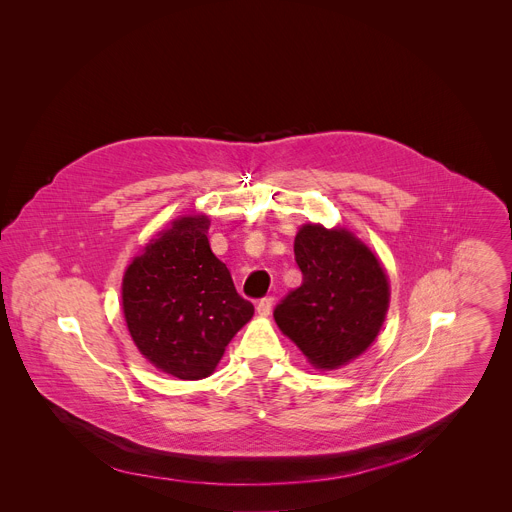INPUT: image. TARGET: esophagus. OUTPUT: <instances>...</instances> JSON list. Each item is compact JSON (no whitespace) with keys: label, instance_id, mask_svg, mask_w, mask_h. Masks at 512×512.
Here are the masks:
<instances>
[{"label":"esophagus","instance_id":"esophagus-1","mask_svg":"<svg viewBox=\"0 0 512 512\" xmlns=\"http://www.w3.org/2000/svg\"><path fill=\"white\" fill-rule=\"evenodd\" d=\"M271 308H273V298H261L259 302H257V312L261 314V316H269L271 314Z\"/></svg>","mask_w":512,"mask_h":512}]
</instances>
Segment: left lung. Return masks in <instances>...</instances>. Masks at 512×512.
<instances>
[{"label": "left lung", "mask_w": 512, "mask_h": 512, "mask_svg": "<svg viewBox=\"0 0 512 512\" xmlns=\"http://www.w3.org/2000/svg\"><path fill=\"white\" fill-rule=\"evenodd\" d=\"M294 253L304 279L273 318L314 367L338 369L377 338L389 308L387 275L371 249L344 229L306 225Z\"/></svg>", "instance_id": "1"}]
</instances>
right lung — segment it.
Segmentation results:
<instances>
[{"label":"right lung","mask_w":512,"mask_h":512,"mask_svg":"<svg viewBox=\"0 0 512 512\" xmlns=\"http://www.w3.org/2000/svg\"><path fill=\"white\" fill-rule=\"evenodd\" d=\"M208 225L206 216L178 218L123 277V314L135 346L184 381L208 377L253 316V304L210 251Z\"/></svg>","instance_id":"obj_1"}]
</instances>
